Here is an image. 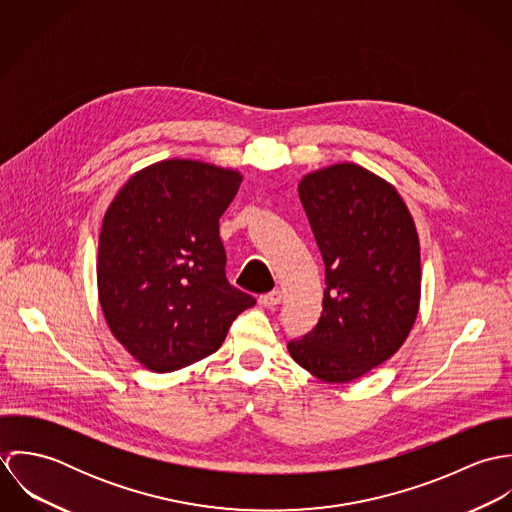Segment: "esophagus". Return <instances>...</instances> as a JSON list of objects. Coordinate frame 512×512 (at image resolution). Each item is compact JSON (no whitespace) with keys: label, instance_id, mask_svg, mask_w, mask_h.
<instances>
[{"label":"esophagus","instance_id":"obj_1","mask_svg":"<svg viewBox=\"0 0 512 512\" xmlns=\"http://www.w3.org/2000/svg\"><path fill=\"white\" fill-rule=\"evenodd\" d=\"M280 301H282V292L280 290H272V292L260 295V303L264 307H276Z\"/></svg>","mask_w":512,"mask_h":512}]
</instances>
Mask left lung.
Here are the masks:
<instances>
[{"instance_id":"1","label":"left lung","mask_w":512,"mask_h":512,"mask_svg":"<svg viewBox=\"0 0 512 512\" xmlns=\"http://www.w3.org/2000/svg\"><path fill=\"white\" fill-rule=\"evenodd\" d=\"M299 199L325 264L323 313L288 343L323 382H351L406 341L420 305V242L398 191L353 163L315 171Z\"/></svg>"}]
</instances>
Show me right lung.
Returning a JSON list of instances; mask_svg holds the SVG:
<instances>
[{"label":"right lung","mask_w":512,"mask_h":512,"mask_svg":"<svg viewBox=\"0 0 512 512\" xmlns=\"http://www.w3.org/2000/svg\"><path fill=\"white\" fill-rule=\"evenodd\" d=\"M240 173L167 159L116 195L98 240V297L114 337L153 372L219 351L232 321L256 299L226 280L219 219Z\"/></svg>","instance_id":"add662e5"}]
</instances>
